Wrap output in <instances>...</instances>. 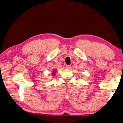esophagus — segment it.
<instances>
[{
  "instance_id": "34e87169",
  "label": "esophagus",
  "mask_w": 123,
  "mask_h": 123,
  "mask_svg": "<svg viewBox=\"0 0 123 123\" xmlns=\"http://www.w3.org/2000/svg\"><path fill=\"white\" fill-rule=\"evenodd\" d=\"M66 67L67 68H68V69H70L71 68V66L70 65H68V64H66Z\"/></svg>"
}]
</instances>
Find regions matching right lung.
<instances>
[{"mask_svg": "<svg viewBox=\"0 0 123 123\" xmlns=\"http://www.w3.org/2000/svg\"><path fill=\"white\" fill-rule=\"evenodd\" d=\"M54 73H55L54 72V73H53V75H54Z\"/></svg>", "mask_w": 123, "mask_h": 123, "instance_id": "add662e5", "label": "right lung"}]
</instances>
